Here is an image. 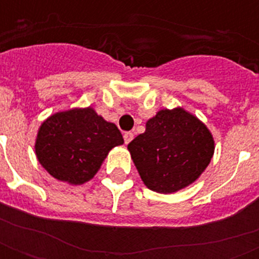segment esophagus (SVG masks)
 I'll list each match as a JSON object with an SVG mask.
<instances>
[{
    "label": "esophagus",
    "instance_id": "obj_1",
    "mask_svg": "<svg viewBox=\"0 0 259 259\" xmlns=\"http://www.w3.org/2000/svg\"><path fill=\"white\" fill-rule=\"evenodd\" d=\"M134 134L132 133V132H125V134H123V140H125V144H129L132 140H133Z\"/></svg>",
    "mask_w": 259,
    "mask_h": 259
}]
</instances>
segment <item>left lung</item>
<instances>
[{
  "instance_id": "1",
  "label": "left lung",
  "mask_w": 259,
  "mask_h": 259,
  "mask_svg": "<svg viewBox=\"0 0 259 259\" xmlns=\"http://www.w3.org/2000/svg\"><path fill=\"white\" fill-rule=\"evenodd\" d=\"M127 149L148 188L172 193L200 176L215 148L205 125L183 109H175L150 118L145 133L134 138Z\"/></svg>"
}]
</instances>
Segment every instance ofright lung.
I'll list each match as a JSON object with an SVG mask.
<instances>
[{
	"mask_svg": "<svg viewBox=\"0 0 259 259\" xmlns=\"http://www.w3.org/2000/svg\"><path fill=\"white\" fill-rule=\"evenodd\" d=\"M122 144L117 126L87 107L51 115L40 126L34 148L51 176L83 184L98 172L109 150Z\"/></svg>",
	"mask_w": 259,
	"mask_h": 259,
	"instance_id": "add662e5",
	"label": "right lung"
}]
</instances>
